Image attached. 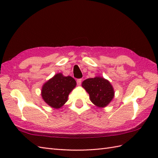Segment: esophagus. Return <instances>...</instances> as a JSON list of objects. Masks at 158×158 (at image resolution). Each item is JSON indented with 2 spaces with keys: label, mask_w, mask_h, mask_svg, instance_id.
Returning a JSON list of instances; mask_svg holds the SVG:
<instances>
[{
  "label": "esophagus",
  "mask_w": 158,
  "mask_h": 158,
  "mask_svg": "<svg viewBox=\"0 0 158 158\" xmlns=\"http://www.w3.org/2000/svg\"><path fill=\"white\" fill-rule=\"evenodd\" d=\"M77 85H81V79H77Z\"/></svg>",
  "instance_id": "1"
}]
</instances>
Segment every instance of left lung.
Returning a JSON list of instances; mask_svg holds the SVG:
<instances>
[{
  "label": "left lung",
  "instance_id": "8db88e82",
  "mask_svg": "<svg viewBox=\"0 0 158 158\" xmlns=\"http://www.w3.org/2000/svg\"><path fill=\"white\" fill-rule=\"evenodd\" d=\"M82 87L89 94L91 102L98 108L106 106L115 96L111 83L102 77L87 79L82 82Z\"/></svg>",
  "mask_w": 158,
  "mask_h": 158
}]
</instances>
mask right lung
I'll return each mask as SVG.
<instances>
[{
	"mask_svg": "<svg viewBox=\"0 0 158 158\" xmlns=\"http://www.w3.org/2000/svg\"><path fill=\"white\" fill-rule=\"evenodd\" d=\"M77 82L72 77L57 73L43 85V100L53 109H60L67 102L69 94L75 88Z\"/></svg>",
	"mask_w": 158,
	"mask_h": 158,
	"instance_id": "obj_1",
	"label": "right lung"
}]
</instances>
